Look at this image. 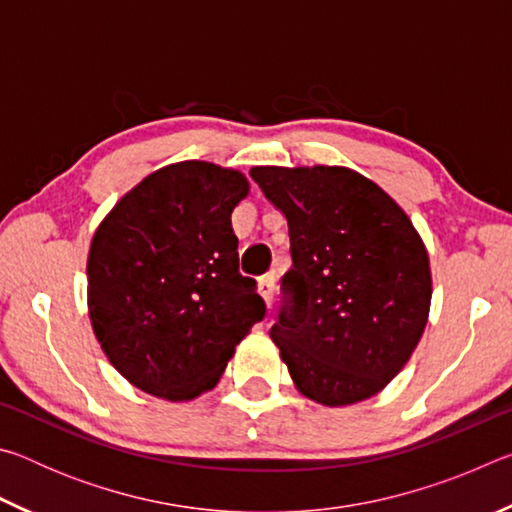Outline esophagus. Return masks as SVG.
Segmentation results:
<instances>
[{
	"label": "esophagus",
	"instance_id": "obj_1",
	"mask_svg": "<svg viewBox=\"0 0 512 512\" xmlns=\"http://www.w3.org/2000/svg\"><path fill=\"white\" fill-rule=\"evenodd\" d=\"M257 291H259V296H262V300L266 302V307H271L273 298H275V277L273 275L259 277Z\"/></svg>",
	"mask_w": 512,
	"mask_h": 512
}]
</instances>
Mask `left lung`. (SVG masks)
<instances>
[{"label":"left lung","instance_id":"left-lung-1","mask_svg":"<svg viewBox=\"0 0 512 512\" xmlns=\"http://www.w3.org/2000/svg\"><path fill=\"white\" fill-rule=\"evenodd\" d=\"M287 216L293 266L271 329L298 393L350 406L391 384L427 327L431 268L409 216L348 167H253Z\"/></svg>","mask_w":512,"mask_h":512}]
</instances>
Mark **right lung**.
Wrapping results in <instances>:
<instances>
[{
    "instance_id": "1",
    "label": "right lung",
    "mask_w": 512,
    "mask_h": 512,
    "mask_svg": "<svg viewBox=\"0 0 512 512\" xmlns=\"http://www.w3.org/2000/svg\"><path fill=\"white\" fill-rule=\"evenodd\" d=\"M250 183L205 160L153 171L103 216L88 255V311L108 361L135 388L189 402L219 384L264 318L239 273L232 210Z\"/></svg>"
}]
</instances>
